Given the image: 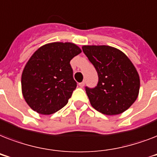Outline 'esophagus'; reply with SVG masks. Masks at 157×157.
I'll return each instance as SVG.
<instances>
[{
  "label": "esophagus",
  "instance_id": "1",
  "mask_svg": "<svg viewBox=\"0 0 157 157\" xmlns=\"http://www.w3.org/2000/svg\"><path fill=\"white\" fill-rule=\"evenodd\" d=\"M85 84H86V82H85V81H82L81 83H79V86H80L81 88H83L84 86H85Z\"/></svg>",
  "mask_w": 157,
  "mask_h": 157
}]
</instances>
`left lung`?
<instances>
[{
  "instance_id": "1",
  "label": "left lung",
  "mask_w": 157,
  "mask_h": 157,
  "mask_svg": "<svg viewBox=\"0 0 157 157\" xmlns=\"http://www.w3.org/2000/svg\"><path fill=\"white\" fill-rule=\"evenodd\" d=\"M98 76L97 86H86L92 107L105 115L121 114L138 98L140 86L139 74L121 50L107 45L82 47Z\"/></svg>"
}]
</instances>
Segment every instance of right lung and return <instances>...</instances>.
<instances>
[{"label": "right lung", "instance_id": "obj_1", "mask_svg": "<svg viewBox=\"0 0 157 157\" xmlns=\"http://www.w3.org/2000/svg\"><path fill=\"white\" fill-rule=\"evenodd\" d=\"M81 52L72 43L54 42L39 48L22 74V91L29 107L50 115L65 106L76 88L70 61Z\"/></svg>", "mask_w": 157, "mask_h": 157}]
</instances>
